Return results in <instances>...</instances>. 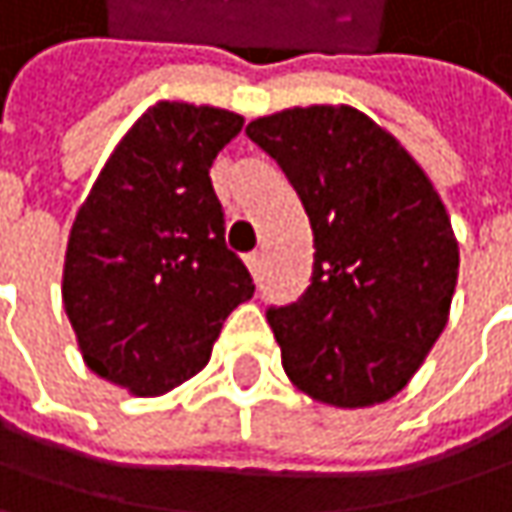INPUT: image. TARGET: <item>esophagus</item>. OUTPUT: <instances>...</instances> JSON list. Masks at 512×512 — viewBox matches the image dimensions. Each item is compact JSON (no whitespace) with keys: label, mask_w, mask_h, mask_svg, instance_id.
I'll list each match as a JSON object with an SVG mask.
<instances>
[{"label":"esophagus","mask_w":512,"mask_h":512,"mask_svg":"<svg viewBox=\"0 0 512 512\" xmlns=\"http://www.w3.org/2000/svg\"><path fill=\"white\" fill-rule=\"evenodd\" d=\"M246 266H249V272L260 278V269H263V255L260 252H252V255H246Z\"/></svg>","instance_id":"34e87169"}]
</instances>
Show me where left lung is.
Wrapping results in <instances>:
<instances>
[{
	"instance_id": "1",
	"label": "left lung",
	"mask_w": 512,
	"mask_h": 512,
	"mask_svg": "<svg viewBox=\"0 0 512 512\" xmlns=\"http://www.w3.org/2000/svg\"><path fill=\"white\" fill-rule=\"evenodd\" d=\"M313 228L307 292L266 318L286 376L318 403L365 408L417 374L446 327L458 243L406 147L353 106H295L246 127Z\"/></svg>"
}]
</instances>
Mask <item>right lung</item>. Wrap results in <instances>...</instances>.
I'll return each instance as SVG.
<instances>
[{
  "label": "right lung",
  "mask_w": 512,
  "mask_h": 512,
  "mask_svg": "<svg viewBox=\"0 0 512 512\" xmlns=\"http://www.w3.org/2000/svg\"><path fill=\"white\" fill-rule=\"evenodd\" d=\"M240 127L228 109L150 106L77 211L63 307L83 362L136 397L202 371L228 313L255 295L208 173Z\"/></svg>",
  "instance_id": "obj_1"
}]
</instances>
